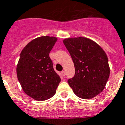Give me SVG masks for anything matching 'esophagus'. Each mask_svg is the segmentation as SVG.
I'll use <instances>...</instances> for the list:
<instances>
[{
  "label": "esophagus",
  "mask_w": 125,
  "mask_h": 125,
  "mask_svg": "<svg viewBox=\"0 0 125 125\" xmlns=\"http://www.w3.org/2000/svg\"><path fill=\"white\" fill-rule=\"evenodd\" d=\"M61 75L62 76L64 77L65 75H66V72H65V71H62V72H61Z\"/></svg>",
  "instance_id": "34e87169"
}]
</instances>
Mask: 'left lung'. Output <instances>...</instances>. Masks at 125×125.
<instances>
[{"mask_svg":"<svg viewBox=\"0 0 125 125\" xmlns=\"http://www.w3.org/2000/svg\"><path fill=\"white\" fill-rule=\"evenodd\" d=\"M63 43L75 69L69 85L78 97L93 98L104 90L110 75L107 54L98 44L84 37L66 38Z\"/></svg>","mask_w":125,"mask_h":125,"instance_id":"left-lung-1","label":"left lung"}]
</instances>
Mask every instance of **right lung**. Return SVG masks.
<instances>
[{
  "label": "right lung",
  "instance_id": "obj_1",
  "mask_svg": "<svg viewBox=\"0 0 125 125\" xmlns=\"http://www.w3.org/2000/svg\"><path fill=\"white\" fill-rule=\"evenodd\" d=\"M57 40L53 36L38 37L28 43L20 53L16 66L17 77L25 93L35 100L52 97L61 82L49 57Z\"/></svg>",
  "mask_w": 125,
  "mask_h": 125
}]
</instances>
